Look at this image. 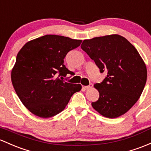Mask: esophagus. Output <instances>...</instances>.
I'll return each instance as SVG.
<instances>
[{
  "mask_svg": "<svg viewBox=\"0 0 151 151\" xmlns=\"http://www.w3.org/2000/svg\"><path fill=\"white\" fill-rule=\"evenodd\" d=\"M84 87H85V88H86V89L91 88L92 87H93V84H92V83H90V84H89L88 86H84Z\"/></svg>",
  "mask_w": 151,
  "mask_h": 151,
  "instance_id": "esophagus-1",
  "label": "esophagus"
}]
</instances>
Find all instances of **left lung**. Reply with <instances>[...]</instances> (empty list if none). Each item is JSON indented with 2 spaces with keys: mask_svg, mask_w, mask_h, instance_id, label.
<instances>
[{
  "mask_svg": "<svg viewBox=\"0 0 151 151\" xmlns=\"http://www.w3.org/2000/svg\"><path fill=\"white\" fill-rule=\"evenodd\" d=\"M81 47L100 72H107L101 83L94 84L99 98L91 103L93 108L108 118L125 114L139 99L147 80L146 66L137 50L118 35L85 40Z\"/></svg>",
  "mask_w": 151,
  "mask_h": 151,
  "instance_id": "left-lung-1",
  "label": "left lung"
}]
</instances>
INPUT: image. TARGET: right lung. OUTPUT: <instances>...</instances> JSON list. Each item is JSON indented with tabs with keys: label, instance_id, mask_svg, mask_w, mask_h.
<instances>
[{
	"label": "right lung",
	"instance_id": "obj_1",
	"mask_svg": "<svg viewBox=\"0 0 151 151\" xmlns=\"http://www.w3.org/2000/svg\"><path fill=\"white\" fill-rule=\"evenodd\" d=\"M82 40L47 35L28 42L20 50L11 71V81L22 104L32 114L48 118L65 108L81 84L63 79L72 71L64 58Z\"/></svg>",
	"mask_w": 151,
	"mask_h": 151
}]
</instances>
